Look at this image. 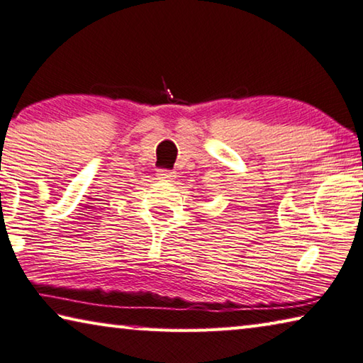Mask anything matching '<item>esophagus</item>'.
I'll use <instances>...</instances> for the list:
<instances>
[{"mask_svg":"<svg viewBox=\"0 0 363 363\" xmlns=\"http://www.w3.org/2000/svg\"><path fill=\"white\" fill-rule=\"evenodd\" d=\"M158 176H160V179H163V181H167V182H173L174 179H176V171H168V169H162V171H158Z\"/></svg>","mask_w":363,"mask_h":363,"instance_id":"1","label":"esophagus"}]
</instances>
